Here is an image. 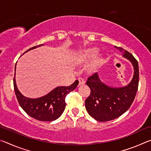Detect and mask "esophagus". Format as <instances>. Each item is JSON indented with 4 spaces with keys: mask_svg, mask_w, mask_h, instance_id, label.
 <instances>
[{
    "mask_svg": "<svg viewBox=\"0 0 151 151\" xmlns=\"http://www.w3.org/2000/svg\"><path fill=\"white\" fill-rule=\"evenodd\" d=\"M85 84V81L83 80L82 78H78V85L81 86V85H84Z\"/></svg>",
    "mask_w": 151,
    "mask_h": 151,
    "instance_id": "obj_1",
    "label": "esophagus"
}]
</instances>
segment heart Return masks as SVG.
Masks as SVG:
<instances>
[{"mask_svg": "<svg viewBox=\"0 0 151 151\" xmlns=\"http://www.w3.org/2000/svg\"><path fill=\"white\" fill-rule=\"evenodd\" d=\"M96 52V48H88L81 50L76 56V61L80 64L87 63L91 57H93ZM102 57L101 55H95L93 60L87 66V71L89 73H93L97 70L102 63Z\"/></svg>", "mask_w": 151, "mask_h": 151, "instance_id": "obj_1", "label": "heart"}]
</instances>
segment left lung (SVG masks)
Wrapping results in <instances>:
<instances>
[{"label": "left lung", "mask_w": 151, "mask_h": 151, "mask_svg": "<svg viewBox=\"0 0 151 151\" xmlns=\"http://www.w3.org/2000/svg\"><path fill=\"white\" fill-rule=\"evenodd\" d=\"M114 47L123 54L122 57L131 61L134 75L129 85L120 88L106 85L94 73L86 81L91 94L85 101V107L91 116L96 121L106 122L121 116L131 106L139 86V70L138 61L131 53L121 47Z\"/></svg>", "instance_id": "obj_1"}]
</instances>
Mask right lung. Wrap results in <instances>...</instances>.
Instances as JSON below:
<instances>
[{
  "label": "right lung",
  "instance_id": "obj_1",
  "mask_svg": "<svg viewBox=\"0 0 151 151\" xmlns=\"http://www.w3.org/2000/svg\"><path fill=\"white\" fill-rule=\"evenodd\" d=\"M42 45H44L30 48L23 54ZM14 71H16V66ZM13 84L18 102L21 108L29 116L40 121H53L59 118L63 114L66 106V96L76 88L78 85V81H75V83L68 86H58L49 93L37 99L27 98L20 93L15 81V73Z\"/></svg>",
  "mask_w": 151,
  "mask_h": 151
}]
</instances>
